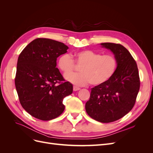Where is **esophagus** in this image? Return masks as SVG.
I'll return each mask as SVG.
<instances>
[{
  "label": "esophagus",
  "mask_w": 153,
  "mask_h": 153,
  "mask_svg": "<svg viewBox=\"0 0 153 153\" xmlns=\"http://www.w3.org/2000/svg\"><path fill=\"white\" fill-rule=\"evenodd\" d=\"M80 89V87H76V86H73V91H79Z\"/></svg>",
  "instance_id": "34e87169"
}]
</instances>
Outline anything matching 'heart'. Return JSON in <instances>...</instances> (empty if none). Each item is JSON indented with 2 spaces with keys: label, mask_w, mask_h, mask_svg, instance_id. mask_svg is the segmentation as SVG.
<instances>
[{
  "label": "heart",
  "mask_w": 153,
  "mask_h": 153,
  "mask_svg": "<svg viewBox=\"0 0 153 153\" xmlns=\"http://www.w3.org/2000/svg\"><path fill=\"white\" fill-rule=\"evenodd\" d=\"M80 73L70 74L75 65L68 54H64L58 59L57 66L66 79L78 86L89 84L94 86L103 85L112 78L116 71L117 61L113 55H103L92 50H85L77 52L73 55Z\"/></svg>",
  "instance_id": "heart-1"
}]
</instances>
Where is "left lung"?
<instances>
[{
    "instance_id": "obj_1",
    "label": "left lung",
    "mask_w": 153,
    "mask_h": 153,
    "mask_svg": "<svg viewBox=\"0 0 153 153\" xmlns=\"http://www.w3.org/2000/svg\"><path fill=\"white\" fill-rule=\"evenodd\" d=\"M100 45L113 53L117 67L107 82L92 88L85 110L96 121L108 123L122 118L133 108L140 89V78L137 63L126 48L112 43Z\"/></svg>"
}]
</instances>
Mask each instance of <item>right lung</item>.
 <instances>
[{
  "label": "right lung",
  "instance_id": "right-lung-1",
  "mask_svg": "<svg viewBox=\"0 0 153 153\" xmlns=\"http://www.w3.org/2000/svg\"><path fill=\"white\" fill-rule=\"evenodd\" d=\"M68 48L59 41L37 38L18 57L16 89L22 107L32 116L49 121L64 112L62 101L72 94L73 85L62 82L64 79L56 66L57 58Z\"/></svg>",
  "mask_w": 153,
  "mask_h": 153
}]
</instances>
